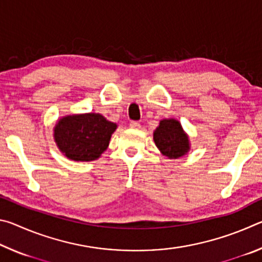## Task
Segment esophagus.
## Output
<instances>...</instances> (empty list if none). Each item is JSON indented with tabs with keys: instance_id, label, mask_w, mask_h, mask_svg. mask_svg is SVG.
Returning a JSON list of instances; mask_svg holds the SVG:
<instances>
[{
	"instance_id": "1",
	"label": "esophagus",
	"mask_w": 262,
	"mask_h": 262,
	"mask_svg": "<svg viewBox=\"0 0 262 262\" xmlns=\"http://www.w3.org/2000/svg\"><path fill=\"white\" fill-rule=\"evenodd\" d=\"M129 127L134 128V129H139V128H141V123L139 121H130Z\"/></svg>"
}]
</instances>
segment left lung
<instances>
[{
    "mask_svg": "<svg viewBox=\"0 0 262 262\" xmlns=\"http://www.w3.org/2000/svg\"><path fill=\"white\" fill-rule=\"evenodd\" d=\"M154 141L159 151L170 159L183 157L190 149L188 136L176 119L161 120L154 132Z\"/></svg>",
    "mask_w": 262,
    "mask_h": 262,
    "instance_id": "8db88e82",
    "label": "left lung"
}]
</instances>
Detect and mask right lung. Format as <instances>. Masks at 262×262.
I'll return each instance as SVG.
<instances>
[{
  "instance_id": "right-lung-1",
  "label": "right lung",
  "mask_w": 262,
  "mask_h": 262,
  "mask_svg": "<svg viewBox=\"0 0 262 262\" xmlns=\"http://www.w3.org/2000/svg\"><path fill=\"white\" fill-rule=\"evenodd\" d=\"M117 123L99 113L66 115L56 122L54 140L60 151L75 162L99 158L107 149Z\"/></svg>"
}]
</instances>
